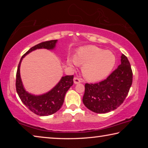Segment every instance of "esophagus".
Here are the masks:
<instances>
[{"mask_svg":"<svg viewBox=\"0 0 148 148\" xmlns=\"http://www.w3.org/2000/svg\"><path fill=\"white\" fill-rule=\"evenodd\" d=\"M80 82H82V79L78 78V77H75L74 78V83L75 84H79Z\"/></svg>","mask_w":148,"mask_h":148,"instance_id":"34e87169","label":"esophagus"}]
</instances>
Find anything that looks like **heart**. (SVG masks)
<instances>
[{
  "label": "heart",
  "instance_id": "obj_1",
  "mask_svg": "<svg viewBox=\"0 0 148 148\" xmlns=\"http://www.w3.org/2000/svg\"><path fill=\"white\" fill-rule=\"evenodd\" d=\"M72 61L74 64H84L82 72L87 79L99 82L106 78L113 70L116 57L112 51L95 46H87L77 49Z\"/></svg>",
  "mask_w": 148,
  "mask_h": 148
}]
</instances>
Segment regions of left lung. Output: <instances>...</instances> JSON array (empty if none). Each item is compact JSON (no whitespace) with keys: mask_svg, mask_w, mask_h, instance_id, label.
Here are the masks:
<instances>
[{"mask_svg":"<svg viewBox=\"0 0 148 148\" xmlns=\"http://www.w3.org/2000/svg\"><path fill=\"white\" fill-rule=\"evenodd\" d=\"M132 83L131 64L127 57L122 54L121 64L106 79L97 84H86L84 104L95 113L113 111L123 102Z\"/></svg>","mask_w":148,"mask_h":148,"instance_id":"1","label":"left lung"}]
</instances>
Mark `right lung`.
I'll return each mask as SVG.
<instances>
[{
	"label": "right lung",
	"mask_w": 148,
	"mask_h": 148,
	"mask_svg": "<svg viewBox=\"0 0 148 148\" xmlns=\"http://www.w3.org/2000/svg\"><path fill=\"white\" fill-rule=\"evenodd\" d=\"M57 40L42 42L32 47L25 53L20 60L16 73V91L22 102L35 114L40 116H47L55 114L61 108L64 102L66 92L73 85L74 76H65L61 77L56 86L46 93L34 95L29 93L25 89L20 76V65L25 56L37 49H53Z\"/></svg>",
	"instance_id": "add662e5"
}]
</instances>
